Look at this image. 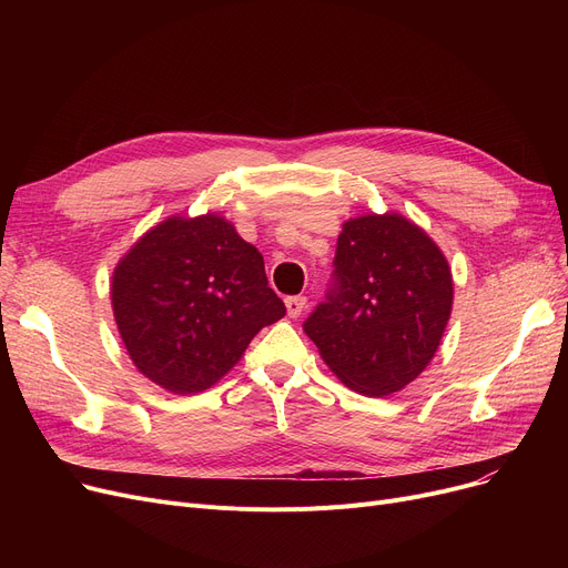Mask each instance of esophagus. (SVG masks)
<instances>
[{
	"label": "esophagus",
	"mask_w": 568,
	"mask_h": 568,
	"mask_svg": "<svg viewBox=\"0 0 568 568\" xmlns=\"http://www.w3.org/2000/svg\"><path fill=\"white\" fill-rule=\"evenodd\" d=\"M285 308H287V315L290 317H300L306 308V296H287L285 300Z\"/></svg>",
	"instance_id": "obj_1"
}]
</instances>
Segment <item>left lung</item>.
<instances>
[{"mask_svg":"<svg viewBox=\"0 0 568 568\" xmlns=\"http://www.w3.org/2000/svg\"><path fill=\"white\" fill-rule=\"evenodd\" d=\"M336 283L304 332L352 392L389 396L419 377L454 308V276L442 248L403 214L343 223Z\"/></svg>","mask_w":568,"mask_h":568,"instance_id":"1","label":"left lung"}]
</instances>
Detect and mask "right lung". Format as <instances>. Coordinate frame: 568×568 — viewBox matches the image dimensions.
<instances>
[{
  "instance_id": "1",
  "label": "right lung",
  "mask_w": 568,
  "mask_h": 568,
  "mask_svg": "<svg viewBox=\"0 0 568 568\" xmlns=\"http://www.w3.org/2000/svg\"><path fill=\"white\" fill-rule=\"evenodd\" d=\"M110 300L135 368L179 396L212 389L285 315L260 251L216 212L149 227L119 257Z\"/></svg>"
}]
</instances>
